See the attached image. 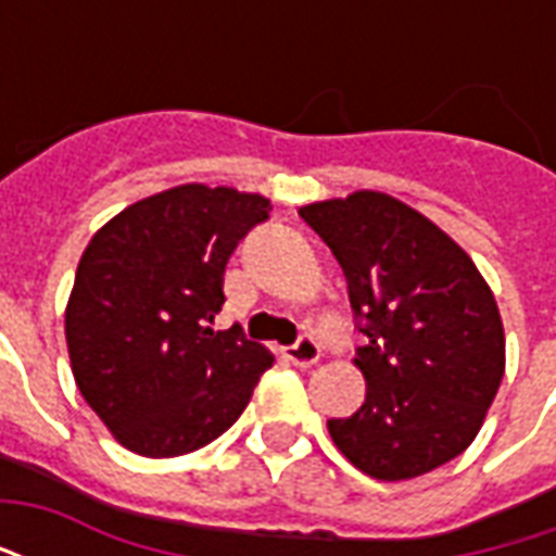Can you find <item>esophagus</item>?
<instances>
[{"label": "esophagus", "instance_id": "obj_1", "mask_svg": "<svg viewBox=\"0 0 556 556\" xmlns=\"http://www.w3.org/2000/svg\"><path fill=\"white\" fill-rule=\"evenodd\" d=\"M294 366H301V369H309V366H315L318 363V357H321V349H318V342H315L313 337H306L303 333L294 345L289 349V354H286Z\"/></svg>", "mask_w": 556, "mask_h": 556}]
</instances>
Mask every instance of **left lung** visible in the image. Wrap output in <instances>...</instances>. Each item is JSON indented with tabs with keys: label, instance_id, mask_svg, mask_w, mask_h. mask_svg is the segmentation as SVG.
<instances>
[{
	"label": "left lung",
	"instance_id": "left-lung-1",
	"mask_svg": "<svg viewBox=\"0 0 556 556\" xmlns=\"http://www.w3.org/2000/svg\"><path fill=\"white\" fill-rule=\"evenodd\" d=\"M301 217L337 255L366 345V402L327 419L366 477L402 482L465 453L506 369L497 301L473 258L405 202L378 190L325 199Z\"/></svg>",
	"mask_w": 556,
	"mask_h": 556
}]
</instances>
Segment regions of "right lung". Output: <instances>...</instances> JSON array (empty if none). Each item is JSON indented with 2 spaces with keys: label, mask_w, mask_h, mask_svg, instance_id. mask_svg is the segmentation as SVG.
I'll use <instances>...</instances> for the list:
<instances>
[{
  "label": "right lung",
  "mask_w": 556,
  "mask_h": 556,
  "mask_svg": "<svg viewBox=\"0 0 556 556\" xmlns=\"http://www.w3.org/2000/svg\"><path fill=\"white\" fill-rule=\"evenodd\" d=\"M270 199L181 184L115 214L79 258L65 339L79 393L146 458L205 446L241 417L274 354L214 330L235 247Z\"/></svg>",
  "instance_id": "add662e5"
}]
</instances>
